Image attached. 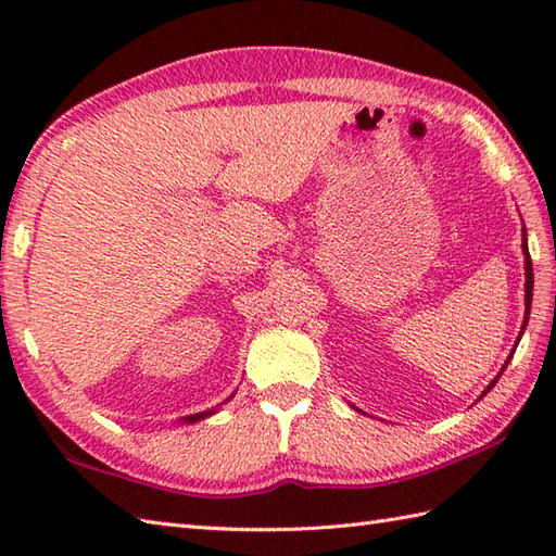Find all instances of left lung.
<instances>
[{"label":"left lung","instance_id":"1","mask_svg":"<svg viewBox=\"0 0 556 556\" xmlns=\"http://www.w3.org/2000/svg\"><path fill=\"white\" fill-rule=\"evenodd\" d=\"M521 248H523V255H526V317H523V327H521V332H518V339H516V344L514 346H518V341H521V337H523V329H526V325H528V317H530V301H533V263H530V253H528V233H526V227H523V243H521ZM516 351V349H514ZM514 351L509 353V358H506V363H504V368L506 365H509V361H511V356H514ZM504 368L500 370V375L494 377V380L488 384V389L485 392H482V396H485L490 389L497 384V380L502 377V372H504ZM358 410V408H356Z\"/></svg>","mask_w":556,"mask_h":556}]
</instances>
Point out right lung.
Returning <instances> with one entry per match:
<instances>
[{
	"instance_id": "add662e5",
	"label": "right lung",
	"mask_w": 556,
	"mask_h": 556,
	"mask_svg": "<svg viewBox=\"0 0 556 556\" xmlns=\"http://www.w3.org/2000/svg\"><path fill=\"white\" fill-rule=\"evenodd\" d=\"M231 399V396H229ZM227 399V401H229ZM212 413H217V408H210V410H203V413H193V416H186L184 418V422H200V420H205V418H210Z\"/></svg>"
}]
</instances>
